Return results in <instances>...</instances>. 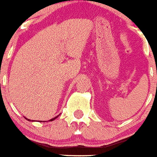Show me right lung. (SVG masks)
Wrapping results in <instances>:
<instances>
[{
    "mask_svg": "<svg viewBox=\"0 0 157 157\" xmlns=\"http://www.w3.org/2000/svg\"><path fill=\"white\" fill-rule=\"evenodd\" d=\"M57 117H58V116H56V117L53 118V119H51V120H49V121H53L54 119H56V118H57ZM28 120H30V119H28Z\"/></svg>",
    "mask_w": 157,
    "mask_h": 157,
    "instance_id": "add662e5",
    "label": "right lung"
}]
</instances>
